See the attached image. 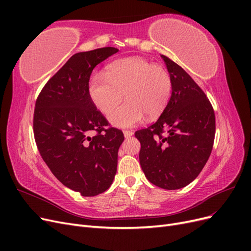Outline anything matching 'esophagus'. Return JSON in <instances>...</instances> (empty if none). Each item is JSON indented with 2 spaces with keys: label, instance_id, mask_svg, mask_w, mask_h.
<instances>
[{
  "label": "esophagus",
  "instance_id": "esophagus-1",
  "mask_svg": "<svg viewBox=\"0 0 251 251\" xmlns=\"http://www.w3.org/2000/svg\"><path fill=\"white\" fill-rule=\"evenodd\" d=\"M124 135H125L126 138H128V137H131V136L134 135V132L133 131H124Z\"/></svg>",
  "mask_w": 251,
  "mask_h": 251
}]
</instances>
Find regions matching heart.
<instances>
[{"label":"heart","mask_w":251,"mask_h":251,"mask_svg":"<svg viewBox=\"0 0 251 251\" xmlns=\"http://www.w3.org/2000/svg\"><path fill=\"white\" fill-rule=\"evenodd\" d=\"M172 79L163 67L138 56L119 59L104 74H94L89 94L95 107L107 114L115 109L126 94V101L109 115L111 124L131 127L144 119L155 118L168 104Z\"/></svg>","instance_id":"heart-1"}]
</instances>
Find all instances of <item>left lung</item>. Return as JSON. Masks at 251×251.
Masks as SVG:
<instances>
[{
	"instance_id": "obj_1",
	"label": "left lung",
	"mask_w": 251,
	"mask_h": 251,
	"mask_svg": "<svg viewBox=\"0 0 251 251\" xmlns=\"http://www.w3.org/2000/svg\"><path fill=\"white\" fill-rule=\"evenodd\" d=\"M172 79V95L155 124L135 133L139 161L151 183L179 189L193 182L206 164L214 146L216 118L206 95L195 80L161 55Z\"/></svg>"
}]
</instances>
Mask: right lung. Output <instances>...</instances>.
Listing matches in <instances>:
<instances>
[{"label":"right lung","instance_id":"1","mask_svg":"<svg viewBox=\"0 0 251 251\" xmlns=\"http://www.w3.org/2000/svg\"><path fill=\"white\" fill-rule=\"evenodd\" d=\"M117 52L104 47L72 55L35 102L33 132L43 160L65 186L83 197L100 195L111 186L125 140L118 128H105L108 120L89 94L94 68Z\"/></svg>","mask_w":251,"mask_h":251}]
</instances>
